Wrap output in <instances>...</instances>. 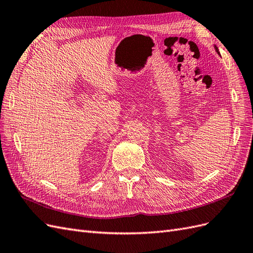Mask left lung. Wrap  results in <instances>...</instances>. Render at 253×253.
Listing matches in <instances>:
<instances>
[{
    "label": "left lung",
    "mask_w": 253,
    "mask_h": 253,
    "mask_svg": "<svg viewBox=\"0 0 253 253\" xmlns=\"http://www.w3.org/2000/svg\"><path fill=\"white\" fill-rule=\"evenodd\" d=\"M214 48H215V50H216V52L218 53V55H219V51H218V48L215 46V45H214Z\"/></svg>",
    "instance_id": "left-lung-1"
}]
</instances>
